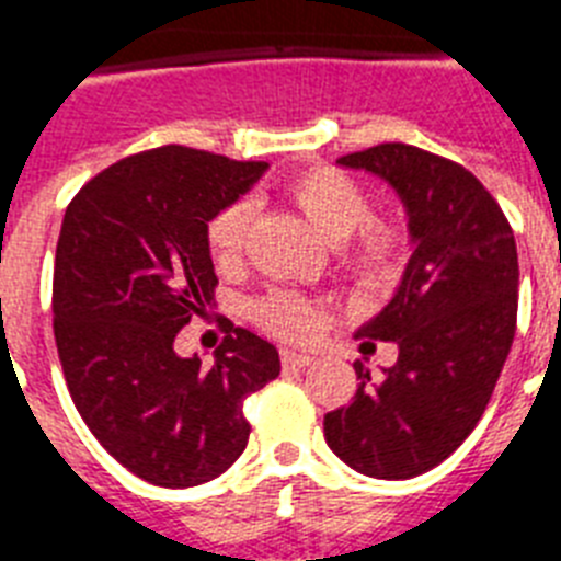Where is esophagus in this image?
<instances>
[{"label":"esophagus","mask_w":561,"mask_h":561,"mask_svg":"<svg viewBox=\"0 0 561 561\" xmlns=\"http://www.w3.org/2000/svg\"><path fill=\"white\" fill-rule=\"evenodd\" d=\"M313 359H317V356L308 351H282V362H285V365H294V368H305V365H310Z\"/></svg>","instance_id":"obj_1"}]
</instances>
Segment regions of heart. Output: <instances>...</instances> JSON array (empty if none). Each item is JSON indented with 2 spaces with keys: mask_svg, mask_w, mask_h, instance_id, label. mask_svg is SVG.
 Here are the masks:
<instances>
[{
  "mask_svg": "<svg viewBox=\"0 0 561 561\" xmlns=\"http://www.w3.org/2000/svg\"><path fill=\"white\" fill-rule=\"evenodd\" d=\"M288 196L319 237L339 244L347 239V267L362 276H382L402 251V228L370 214L365 187L336 168H310L288 182ZM253 219L251 199H233L208 222V248L219 267L233 265L244 248ZM253 317L279 336H308L317 328V310L290 290H271L253 305Z\"/></svg>",
  "mask_w": 561,
  "mask_h": 561,
  "instance_id": "1",
  "label": "heart"
}]
</instances>
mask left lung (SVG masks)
<instances>
[{"label": "left lung", "instance_id": "1", "mask_svg": "<svg viewBox=\"0 0 561 561\" xmlns=\"http://www.w3.org/2000/svg\"><path fill=\"white\" fill-rule=\"evenodd\" d=\"M336 164L382 179L402 202L411 259L390 302L359 336L397 342L379 379L324 413V442L374 479H411L454 454L482 419L516 333V239L491 193L462 164L388 142Z\"/></svg>", "mask_w": 561, "mask_h": 561}]
</instances>
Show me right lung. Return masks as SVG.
I'll list each match as a JSON object with an SVG mask.
<instances>
[{
    "label": "right lung",
    "mask_w": 561,
    "mask_h": 561,
    "mask_svg": "<svg viewBox=\"0 0 561 561\" xmlns=\"http://www.w3.org/2000/svg\"><path fill=\"white\" fill-rule=\"evenodd\" d=\"M265 171L164 145L96 173L65 210L54 336L70 399L99 445L159 488L237 462L251 436L244 397L279 376V351L230 322L214 365L173 351L214 302L208 222Z\"/></svg>",
    "instance_id": "1"
}]
</instances>
